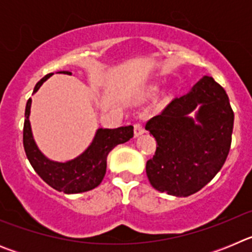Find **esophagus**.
<instances>
[{
	"label": "esophagus",
	"instance_id": "obj_1",
	"mask_svg": "<svg viewBox=\"0 0 252 252\" xmlns=\"http://www.w3.org/2000/svg\"><path fill=\"white\" fill-rule=\"evenodd\" d=\"M133 132H135V136H139L141 133L145 132V127L141 122H135L133 124Z\"/></svg>",
	"mask_w": 252,
	"mask_h": 252
}]
</instances>
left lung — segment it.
I'll return each instance as SVG.
<instances>
[{"label":"left lung","mask_w":252,"mask_h":252,"mask_svg":"<svg viewBox=\"0 0 252 252\" xmlns=\"http://www.w3.org/2000/svg\"><path fill=\"white\" fill-rule=\"evenodd\" d=\"M197 105L199 124L188 116ZM233 117L226 91L212 77H203L190 92L171 99L146 124L157 140L155 155L146 162L151 186L175 197L201 190L228 157Z\"/></svg>","instance_id":"8db88e82"}]
</instances>
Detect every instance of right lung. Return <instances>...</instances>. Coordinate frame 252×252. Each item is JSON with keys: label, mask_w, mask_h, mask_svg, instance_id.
Segmentation results:
<instances>
[{"label": "right lung", "mask_w": 252, "mask_h": 252, "mask_svg": "<svg viewBox=\"0 0 252 252\" xmlns=\"http://www.w3.org/2000/svg\"><path fill=\"white\" fill-rule=\"evenodd\" d=\"M70 74L69 72H60ZM46 74L40 79L34 88V93L48 79ZM31 98H29L25 108L24 122V149L26 157L39 177L51 188L66 194L88 192L101 184L106 174L107 155L115 146L128 141L133 136V126H122L117 128H98L90 148L74 160L66 162H55L40 153L31 133L30 115Z\"/></svg>", "instance_id": "right-lung-1"}]
</instances>
